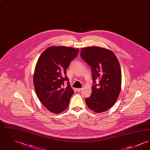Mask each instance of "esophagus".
Here are the masks:
<instances>
[{"mask_svg":"<svg viewBox=\"0 0 150 150\" xmlns=\"http://www.w3.org/2000/svg\"><path fill=\"white\" fill-rule=\"evenodd\" d=\"M76 90H77L78 92H81V91L83 90V88H77Z\"/></svg>","mask_w":150,"mask_h":150,"instance_id":"obj_1","label":"esophagus"}]
</instances>
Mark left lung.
I'll return each instance as SVG.
<instances>
[{
	"label": "left lung",
	"instance_id": "8db88e82",
	"mask_svg": "<svg viewBox=\"0 0 150 150\" xmlns=\"http://www.w3.org/2000/svg\"><path fill=\"white\" fill-rule=\"evenodd\" d=\"M80 56L92 70V94L86 98V105L97 113L106 111L115 103L120 92L119 61L112 51L97 47L82 48Z\"/></svg>",
	"mask_w": 150,
	"mask_h": 150
}]
</instances>
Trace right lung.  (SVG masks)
Masks as SVG:
<instances>
[{"instance_id":"obj_1","label":"right lung","mask_w":150,"mask_h":150,"mask_svg":"<svg viewBox=\"0 0 150 150\" xmlns=\"http://www.w3.org/2000/svg\"><path fill=\"white\" fill-rule=\"evenodd\" d=\"M79 52L71 47H50L43 52L36 64L33 78L36 93L43 105L54 114L67 108L74 94L66 70Z\"/></svg>"}]
</instances>
